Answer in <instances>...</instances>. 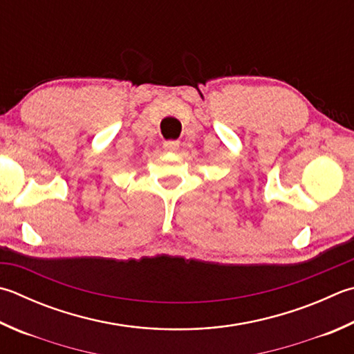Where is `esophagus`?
<instances>
[{
    "label": "esophagus",
    "instance_id": "obj_1",
    "mask_svg": "<svg viewBox=\"0 0 354 354\" xmlns=\"http://www.w3.org/2000/svg\"><path fill=\"white\" fill-rule=\"evenodd\" d=\"M162 147L165 151H176L179 149V142L178 140H165Z\"/></svg>",
    "mask_w": 354,
    "mask_h": 354
}]
</instances>
